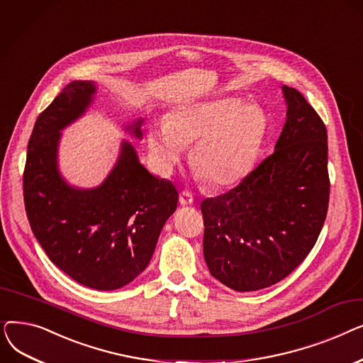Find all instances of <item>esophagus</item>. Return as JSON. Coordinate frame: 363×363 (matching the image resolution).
Here are the masks:
<instances>
[{
    "label": "esophagus",
    "instance_id": "obj_1",
    "mask_svg": "<svg viewBox=\"0 0 363 363\" xmlns=\"http://www.w3.org/2000/svg\"><path fill=\"white\" fill-rule=\"evenodd\" d=\"M179 203L182 206H191L194 203V196L189 191H186V189H184L181 196H179Z\"/></svg>",
    "mask_w": 363,
    "mask_h": 363
}]
</instances>
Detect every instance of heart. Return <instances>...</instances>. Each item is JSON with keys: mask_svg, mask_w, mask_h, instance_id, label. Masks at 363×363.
Masks as SVG:
<instances>
[{"mask_svg": "<svg viewBox=\"0 0 363 363\" xmlns=\"http://www.w3.org/2000/svg\"><path fill=\"white\" fill-rule=\"evenodd\" d=\"M264 129L255 104L225 99L188 104L152 126L148 148L156 164L170 172L185 145H193L189 163L211 186H228L252 166Z\"/></svg>", "mask_w": 363, "mask_h": 363, "instance_id": "b5f03b06", "label": "heart"}]
</instances>
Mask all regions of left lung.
<instances>
[{
	"label": "left lung",
	"instance_id": "obj_1",
	"mask_svg": "<svg viewBox=\"0 0 363 363\" xmlns=\"http://www.w3.org/2000/svg\"><path fill=\"white\" fill-rule=\"evenodd\" d=\"M287 121L275 151L235 188L201 203L211 274L235 291L279 282L306 259L330 201L327 128L303 95L282 86Z\"/></svg>",
	"mask_w": 363,
	"mask_h": 363
}]
</instances>
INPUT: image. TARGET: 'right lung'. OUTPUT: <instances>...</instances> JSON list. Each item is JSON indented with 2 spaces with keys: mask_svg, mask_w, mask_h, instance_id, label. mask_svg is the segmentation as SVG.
<instances>
[{
  "mask_svg": "<svg viewBox=\"0 0 363 363\" xmlns=\"http://www.w3.org/2000/svg\"><path fill=\"white\" fill-rule=\"evenodd\" d=\"M94 94V82L73 81L38 116L28 144L23 199L32 233L57 268L85 287L110 291L147 268L164 222L177 211L178 189L150 174L128 141L101 185L82 189L62 178L60 130L82 116ZM141 123L126 129L141 138Z\"/></svg>",
  "mask_w": 363,
  "mask_h": 363,
  "instance_id": "add662e5",
  "label": "right lung"
}]
</instances>
